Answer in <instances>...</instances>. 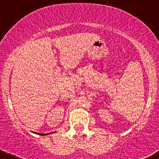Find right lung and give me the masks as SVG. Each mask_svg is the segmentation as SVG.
<instances>
[{"label": "right lung", "mask_w": 159, "mask_h": 159, "mask_svg": "<svg viewBox=\"0 0 159 159\" xmlns=\"http://www.w3.org/2000/svg\"><path fill=\"white\" fill-rule=\"evenodd\" d=\"M44 134H43V135H44Z\"/></svg>", "instance_id": "add662e5"}]
</instances>
